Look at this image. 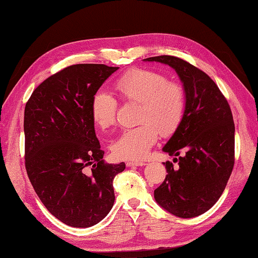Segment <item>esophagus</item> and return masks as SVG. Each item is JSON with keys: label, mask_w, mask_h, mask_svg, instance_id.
I'll return each mask as SVG.
<instances>
[{"label": "esophagus", "mask_w": 258, "mask_h": 258, "mask_svg": "<svg viewBox=\"0 0 258 258\" xmlns=\"http://www.w3.org/2000/svg\"><path fill=\"white\" fill-rule=\"evenodd\" d=\"M127 166H143L145 165V162L143 161H127L126 162Z\"/></svg>", "instance_id": "1"}]
</instances>
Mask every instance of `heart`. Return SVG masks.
I'll use <instances>...</instances> for the list:
<instances>
[{"instance_id":"obj_1","label":"heart","mask_w":258,"mask_h":258,"mask_svg":"<svg viewBox=\"0 0 258 258\" xmlns=\"http://www.w3.org/2000/svg\"><path fill=\"white\" fill-rule=\"evenodd\" d=\"M115 90L125 102H138L140 125L124 130L112 145L114 155L122 160H140L156 144L160 133L173 134L184 117L186 93L182 84L169 81L155 70L133 69L122 74L114 83ZM118 103L116 97L105 90L94 93L91 101V114L102 130L116 122Z\"/></svg>"}]
</instances>
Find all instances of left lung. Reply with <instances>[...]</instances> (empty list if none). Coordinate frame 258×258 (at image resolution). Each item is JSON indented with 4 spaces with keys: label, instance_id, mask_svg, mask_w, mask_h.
I'll list each match as a JSON object with an SVG mask.
<instances>
[{
    "label": "left lung",
    "instance_id": "left-lung-1",
    "mask_svg": "<svg viewBox=\"0 0 258 258\" xmlns=\"http://www.w3.org/2000/svg\"><path fill=\"white\" fill-rule=\"evenodd\" d=\"M173 68L186 93L184 117L163 151L167 175L154 190L155 201L173 215L191 218L207 212L226 187L235 161V125L229 104L210 76L184 59L144 58ZM178 157L176 158V156Z\"/></svg>",
    "mask_w": 258,
    "mask_h": 258
}]
</instances>
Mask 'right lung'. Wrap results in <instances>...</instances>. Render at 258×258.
<instances>
[{
    "label": "right lung",
    "mask_w": 258,
    "mask_h": 258,
    "mask_svg": "<svg viewBox=\"0 0 258 258\" xmlns=\"http://www.w3.org/2000/svg\"><path fill=\"white\" fill-rule=\"evenodd\" d=\"M118 68L75 64L33 91L24 111L25 168L53 216L91 227L112 210L113 179L125 163L104 162L91 114L94 93Z\"/></svg>",
    "instance_id": "right-lung-1"
}]
</instances>
